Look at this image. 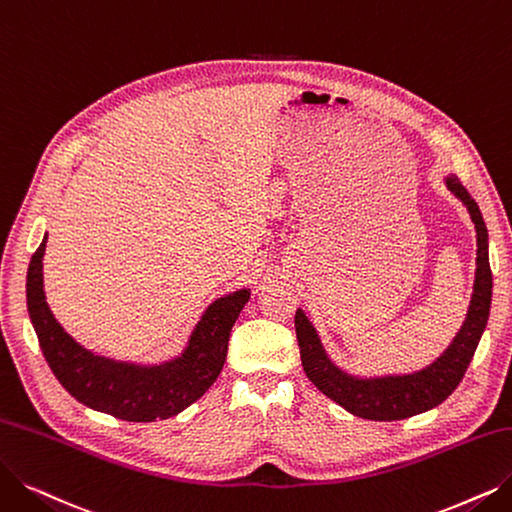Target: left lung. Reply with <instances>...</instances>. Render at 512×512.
<instances>
[{"label": "left lung", "mask_w": 512, "mask_h": 512, "mask_svg": "<svg viewBox=\"0 0 512 512\" xmlns=\"http://www.w3.org/2000/svg\"><path fill=\"white\" fill-rule=\"evenodd\" d=\"M443 180L445 187L464 203L470 220L475 222L477 271L466 319L460 327V332L454 336L452 344L441 353V357H437L431 365H426L422 370L412 374L376 378L351 376L340 370V367L327 357L319 334L309 321V317L304 315V311H296L294 323L304 374L309 376V380L325 397H330L332 401L342 405L344 410L351 412L353 416L365 420L391 422L433 410V407L443 403L456 391V386L462 382L466 367L473 361L479 340L485 332L494 288L487 254V227L479 206L462 187V182L454 174L445 176Z\"/></svg>", "instance_id": "1"}]
</instances>
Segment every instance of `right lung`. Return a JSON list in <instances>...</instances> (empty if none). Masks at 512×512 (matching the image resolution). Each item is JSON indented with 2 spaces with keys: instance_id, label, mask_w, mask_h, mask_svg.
I'll return each instance as SVG.
<instances>
[{
  "instance_id": "add662e5",
  "label": "right lung",
  "mask_w": 512,
  "mask_h": 512,
  "mask_svg": "<svg viewBox=\"0 0 512 512\" xmlns=\"http://www.w3.org/2000/svg\"><path fill=\"white\" fill-rule=\"evenodd\" d=\"M44 235L27 273V309L42 353L56 380L79 403L128 422H155L180 414L214 384L227 359L233 325L250 290L214 300L178 357L140 365L96 355L75 342L56 321L44 292Z\"/></svg>"
}]
</instances>
